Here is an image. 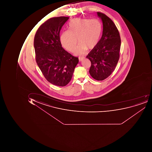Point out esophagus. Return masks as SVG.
Returning a JSON list of instances; mask_svg holds the SVG:
<instances>
[{
	"label": "esophagus",
	"instance_id": "esophagus-1",
	"mask_svg": "<svg viewBox=\"0 0 152 152\" xmlns=\"http://www.w3.org/2000/svg\"><path fill=\"white\" fill-rule=\"evenodd\" d=\"M84 58H85V57H78V59H79V61H82L83 59H84Z\"/></svg>",
	"mask_w": 152,
	"mask_h": 152
}]
</instances>
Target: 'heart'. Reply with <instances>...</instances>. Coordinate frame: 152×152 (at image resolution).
Masks as SVG:
<instances>
[{"label":"heart","mask_w":152,"mask_h":152,"mask_svg":"<svg viewBox=\"0 0 152 152\" xmlns=\"http://www.w3.org/2000/svg\"><path fill=\"white\" fill-rule=\"evenodd\" d=\"M68 31L62 32L60 41L62 46L68 51L74 53L77 41L80 44L76 53L82 54L87 49L94 48L97 45L102 31V26L96 19L75 18L68 26Z\"/></svg>","instance_id":"b5f03b06"}]
</instances>
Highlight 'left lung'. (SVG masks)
Returning a JSON list of instances; mask_svg holds the SVG:
<instances>
[{
    "label": "left lung",
    "mask_w": 152,
    "mask_h": 152,
    "mask_svg": "<svg viewBox=\"0 0 152 152\" xmlns=\"http://www.w3.org/2000/svg\"><path fill=\"white\" fill-rule=\"evenodd\" d=\"M103 22L101 39L86 58L91 63L89 72L93 78L101 81L114 71L120 58L121 40L119 31L112 20L105 14L98 12Z\"/></svg>",
    "instance_id": "left-lung-1"
}]
</instances>
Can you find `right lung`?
<instances>
[{
  "label": "right lung",
  "mask_w": 152,
  "mask_h": 152,
  "mask_svg": "<svg viewBox=\"0 0 152 152\" xmlns=\"http://www.w3.org/2000/svg\"><path fill=\"white\" fill-rule=\"evenodd\" d=\"M69 17L60 16L47 20L41 25L34 37L36 60L46 80L58 86L69 83L78 58L62 47L60 32Z\"/></svg>",
  "instance_id": "add662e5"
}]
</instances>
